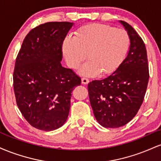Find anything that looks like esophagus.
I'll return each mask as SVG.
<instances>
[{
  "label": "esophagus",
  "mask_w": 161,
  "mask_h": 161,
  "mask_svg": "<svg viewBox=\"0 0 161 161\" xmlns=\"http://www.w3.org/2000/svg\"><path fill=\"white\" fill-rule=\"evenodd\" d=\"M88 82H89V80H88V79L87 78H82V84L86 85V84H88Z\"/></svg>",
  "instance_id": "obj_1"
}]
</instances>
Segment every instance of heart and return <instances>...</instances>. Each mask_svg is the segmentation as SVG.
Listing matches in <instances>:
<instances>
[{
    "label": "heart",
    "mask_w": 161,
    "mask_h": 161,
    "mask_svg": "<svg viewBox=\"0 0 161 161\" xmlns=\"http://www.w3.org/2000/svg\"><path fill=\"white\" fill-rule=\"evenodd\" d=\"M130 39L124 29L104 24L84 25L74 37H66L62 51L67 65L75 69L86 59L88 61L79 69V73L95 76L100 73L109 74L117 69L128 51Z\"/></svg>",
    "instance_id": "obj_1"
}]
</instances>
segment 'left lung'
I'll return each instance as SVG.
<instances>
[{"mask_svg": "<svg viewBox=\"0 0 161 161\" xmlns=\"http://www.w3.org/2000/svg\"><path fill=\"white\" fill-rule=\"evenodd\" d=\"M119 23L130 39L128 54L111 75L88 85L94 115L105 128H118L133 119L143 102L149 79L143 40L129 24Z\"/></svg>", "mask_w": 161, "mask_h": 161, "instance_id": "8db88e82", "label": "left lung"}]
</instances>
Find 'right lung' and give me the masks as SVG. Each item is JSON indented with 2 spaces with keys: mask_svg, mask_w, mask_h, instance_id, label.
<instances>
[{
  "mask_svg": "<svg viewBox=\"0 0 161 161\" xmlns=\"http://www.w3.org/2000/svg\"><path fill=\"white\" fill-rule=\"evenodd\" d=\"M73 23L49 22L32 29L22 44L14 71L20 112L31 125L53 131L65 123L72 92L81 79L63 67L62 45Z\"/></svg>",
  "mask_w": 161,
  "mask_h": 161,
  "instance_id": "obj_1",
  "label": "right lung"
}]
</instances>
